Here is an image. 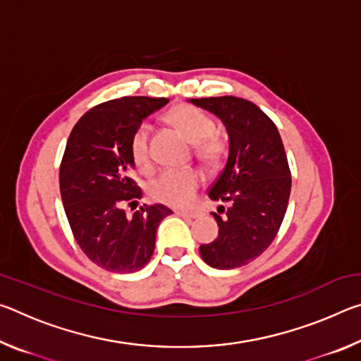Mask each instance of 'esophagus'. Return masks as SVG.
I'll list each match as a JSON object with an SVG mask.
<instances>
[{
  "label": "esophagus",
  "instance_id": "34e87169",
  "mask_svg": "<svg viewBox=\"0 0 361 361\" xmlns=\"http://www.w3.org/2000/svg\"><path fill=\"white\" fill-rule=\"evenodd\" d=\"M175 213L183 218H197L199 216V212H194V210H175Z\"/></svg>",
  "mask_w": 361,
  "mask_h": 361
}]
</instances>
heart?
<instances>
[{"label": "heart", "mask_w": 361, "mask_h": 361, "mask_svg": "<svg viewBox=\"0 0 361 361\" xmlns=\"http://www.w3.org/2000/svg\"><path fill=\"white\" fill-rule=\"evenodd\" d=\"M169 119L178 127L189 142L195 143V151L207 164H216L223 159L226 143L213 135L215 122L200 109L181 105L169 113ZM130 154L135 166L142 170L151 167L149 127L140 126L130 138ZM202 183V173L195 169L164 170L149 183L148 194L156 202L170 207H188L192 202L195 192Z\"/></svg>", "instance_id": "1"}]
</instances>
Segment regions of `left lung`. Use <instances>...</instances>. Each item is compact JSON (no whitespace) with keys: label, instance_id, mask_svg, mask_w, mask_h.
Masks as SVG:
<instances>
[{"label":"left lung","instance_id":"1","mask_svg":"<svg viewBox=\"0 0 361 361\" xmlns=\"http://www.w3.org/2000/svg\"><path fill=\"white\" fill-rule=\"evenodd\" d=\"M223 122L229 137V156L209 197L228 205L212 213L218 237L200 245L207 264L235 269L264 252L276 239L291 191V173L277 127L259 106L239 97L191 99Z\"/></svg>","mask_w":361,"mask_h":361}]
</instances>
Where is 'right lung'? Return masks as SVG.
<instances>
[{
    "label": "right lung",
    "instance_id": "obj_1",
    "mask_svg": "<svg viewBox=\"0 0 361 361\" xmlns=\"http://www.w3.org/2000/svg\"><path fill=\"white\" fill-rule=\"evenodd\" d=\"M169 99L122 97L89 109L73 127L60 164V194L73 235L97 266L129 274L148 264L159 223L172 210L143 205L127 216L124 205H137L142 189L130 138Z\"/></svg>",
    "mask_w": 361,
    "mask_h": 361
}]
</instances>
